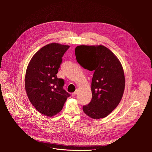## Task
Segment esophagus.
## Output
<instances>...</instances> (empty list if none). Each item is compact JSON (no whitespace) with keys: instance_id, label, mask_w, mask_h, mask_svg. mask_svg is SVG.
Returning a JSON list of instances; mask_svg holds the SVG:
<instances>
[{"instance_id":"obj_1","label":"esophagus","mask_w":152,"mask_h":152,"mask_svg":"<svg viewBox=\"0 0 152 152\" xmlns=\"http://www.w3.org/2000/svg\"><path fill=\"white\" fill-rule=\"evenodd\" d=\"M77 90H76L74 93H72V96H73V97L75 96L76 95V94H77Z\"/></svg>"}]
</instances>
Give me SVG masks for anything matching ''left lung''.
<instances>
[{
    "mask_svg": "<svg viewBox=\"0 0 152 152\" xmlns=\"http://www.w3.org/2000/svg\"><path fill=\"white\" fill-rule=\"evenodd\" d=\"M75 55L80 66L94 71L92 99L83 106V111L94 119L104 118L118 106L123 97L125 79L121 65L114 53L103 46H77Z\"/></svg>",
    "mask_w": 152,
    "mask_h": 152,
    "instance_id": "obj_1",
    "label": "left lung"
}]
</instances>
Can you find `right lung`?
<instances>
[{
    "mask_svg": "<svg viewBox=\"0 0 152 152\" xmlns=\"http://www.w3.org/2000/svg\"><path fill=\"white\" fill-rule=\"evenodd\" d=\"M70 48L51 43L39 50L31 59L25 76L28 97L40 113L52 117L59 113L70 94L63 88L64 80L56 74L62 56Z\"/></svg>",
    "mask_w": 152,
    "mask_h": 152,
    "instance_id": "1",
    "label": "right lung"
}]
</instances>
